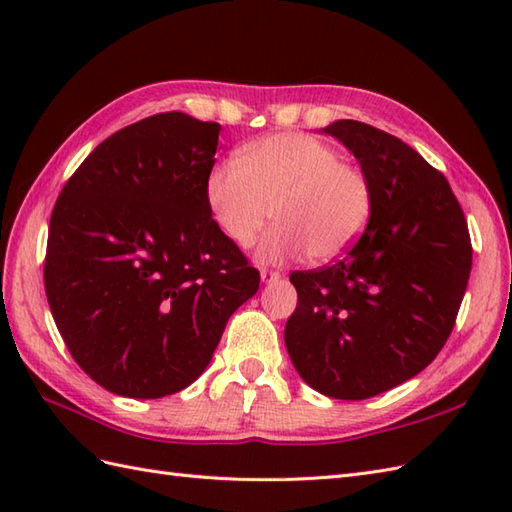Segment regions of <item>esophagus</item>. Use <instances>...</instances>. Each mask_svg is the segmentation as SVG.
Masks as SVG:
<instances>
[{
    "mask_svg": "<svg viewBox=\"0 0 512 512\" xmlns=\"http://www.w3.org/2000/svg\"><path fill=\"white\" fill-rule=\"evenodd\" d=\"M259 275H262V281H264V284H270V281H277V279H281V273H279V270H268V268H262V270H259Z\"/></svg>",
    "mask_w": 512,
    "mask_h": 512,
    "instance_id": "1",
    "label": "esophagus"
}]
</instances>
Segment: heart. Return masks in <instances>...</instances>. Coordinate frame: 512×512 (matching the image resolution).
Listing matches in <instances>:
<instances>
[{"instance_id": "1", "label": "heart", "mask_w": 512, "mask_h": 512, "mask_svg": "<svg viewBox=\"0 0 512 512\" xmlns=\"http://www.w3.org/2000/svg\"><path fill=\"white\" fill-rule=\"evenodd\" d=\"M204 193L215 226L237 248L253 246L275 215L277 226L259 248L266 262L306 253L332 262L372 215L367 173L308 134H275L239 149L211 169Z\"/></svg>"}]
</instances>
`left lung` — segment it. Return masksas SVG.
<instances>
[{"mask_svg": "<svg viewBox=\"0 0 512 512\" xmlns=\"http://www.w3.org/2000/svg\"><path fill=\"white\" fill-rule=\"evenodd\" d=\"M361 162L372 215L332 266L297 270L286 323L292 365L319 394L365 400L422 372L447 343L469 284L473 248L447 178L383 129H323Z\"/></svg>", "mask_w": 512, "mask_h": 512, "instance_id": "8db88e82", "label": "left lung"}]
</instances>
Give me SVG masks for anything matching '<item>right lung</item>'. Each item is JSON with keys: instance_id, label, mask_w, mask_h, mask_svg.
I'll use <instances>...</instances> for the list:
<instances>
[{"instance_id": "1", "label": "right lung", "mask_w": 512, "mask_h": 512, "mask_svg": "<svg viewBox=\"0 0 512 512\" xmlns=\"http://www.w3.org/2000/svg\"><path fill=\"white\" fill-rule=\"evenodd\" d=\"M220 129L182 112L123 127L54 204L43 264L52 319L74 361L112 394L189 387L259 288L206 204Z\"/></svg>"}]
</instances>
